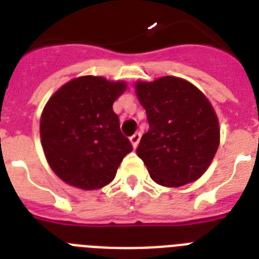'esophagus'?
<instances>
[{
  "mask_svg": "<svg viewBox=\"0 0 259 259\" xmlns=\"http://www.w3.org/2000/svg\"><path fill=\"white\" fill-rule=\"evenodd\" d=\"M140 138H141V133H140V132H136V133L130 137V142H132V145H133L134 148H137L138 142H140Z\"/></svg>",
  "mask_w": 259,
  "mask_h": 259,
  "instance_id": "1",
  "label": "esophagus"
}]
</instances>
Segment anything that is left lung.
<instances>
[{
	"instance_id": "obj_1",
	"label": "left lung",
	"mask_w": 259,
	"mask_h": 259,
	"mask_svg": "<svg viewBox=\"0 0 259 259\" xmlns=\"http://www.w3.org/2000/svg\"><path fill=\"white\" fill-rule=\"evenodd\" d=\"M136 93L149 122L137 154L150 177L165 187L197 180L219 146V123L208 99L175 76L138 82Z\"/></svg>"
}]
</instances>
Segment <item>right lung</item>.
Segmentation results:
<instances>
[{"instance_id":"right-lung-1","label":"right lung","mask_w":259,"mask_h":259,"mask_svg":"<svg viewBox=\"0 0 259 259\" xmlns=\"http://www.w3.org/2000/svg\"><path fill=\"white\" fill-rule=\"evenodd\" d=\"M125 90L123 82L82 76L59 89L46 105L40 121L42 149L52 170L67 184L105 187L133 150L113 110Z\"/></svg>"}]
</instances>
